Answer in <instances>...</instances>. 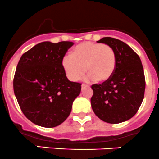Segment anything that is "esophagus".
Segmentation results:
<instances>
[{
  "instance_id": "34e87169",
  "label": "esophagus",
  "mask_w": 159,
  "mask_h": 159,
  "mask_svg": "<svg viewBox=\"0 0 159 159\" xmlns=\"http://www.w3.org/2000/svg\"><path fill=\"white\" fill-rule=\"evenodd\" d=\"M82 88H85V87H89V86H88V85H86V84H84V83H83V84H82Z\"/></svg>"
}]
</instances>
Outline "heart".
Returning <instances> with one entry per match:
<instances>
[{
  "label": "heart",
  "mask_w": 159,
  "mask_h": 159,
  "mask_svg": "<svg viewBox=\"0 0 159 159\" xmlns=\"http://www.w3.org/2000/svg\"><path fill=\"white\" fill-rule=\"evenodd\" d=\"M72 56L62 58V66L68 79L76 82L88 73V79L102 82L114 73L117 56L114 48L106 44L85 42L73 49Z\"/></svg>",
  "instance_id": "obj_1"
}]
</instances>
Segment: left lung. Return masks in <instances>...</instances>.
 Listing matches in <instances>:
<instances>
[{"label": "left lung", "mask_w": 159, "mask_h": 159, "mask_svg": "<svg viewBox=\"0 0 159 159\" xmlns=\"http://www.w3.org/2000/svg\"><path fill=\"white\" fill-rule=\"evenodd\" d=\"M97 42L112 47L117 62L109 79L91 86L93 91L91 106L103 121L121 123L134 116L144 99L145 78L142 64L138 55L122 41L104 37Z\"/></svg>", "instance_id": "obj_1"}]
</instances>
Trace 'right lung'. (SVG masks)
<instances>
[{"label": "right lung", "mask_w": 159, "mask_h": 159, "mask_svg": "<svg viewBox=\"0 0 159 159\" xmlns=\"http://www.w3.org/2000/svg\"><path fill=\"white\" fill-rule=\"evenodd\" d=\"M72 42L37 44L21 56L13 80L14 92L25 116L32 123L54 128L69 117L81 83L67 79L62 58Z\"/></svg>", "instance_id": "add662e5"}]
</instances>
